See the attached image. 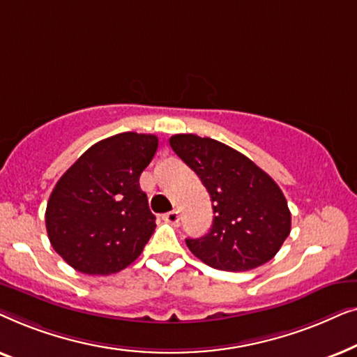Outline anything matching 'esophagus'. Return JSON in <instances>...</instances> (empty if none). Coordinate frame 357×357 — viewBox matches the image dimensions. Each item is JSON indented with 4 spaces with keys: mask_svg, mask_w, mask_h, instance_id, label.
<instances>
[{
    "mask_svg": "<svg viewBox=\"0 0 357 357\" xmlns=\"http://www.w3.org/2000/svg\"><path fill=\"white\" fill-rule=\"evenodd\" d=\"M162 219H164L165 222L174 224V226H178V222H180V214H178V211H169V213L164 214Z\"/></svg>",
    "mask_w": 357,
    "mask_h": 357,
    "instance_id": "esophagus-1",
    "label": "esophagus"
}]
</instances>
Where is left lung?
<instances>
[{"label": "left lung", "instance_id": "8db88e82", "mask_svg": "<svg viewBox=\"0 0 357 357\" xmlns=\"http://www.w3.org/2000/svg\"><path fill=\"white\" fill-rule=\"evenodd\" d=\"M169 143L213 203V226L203 237L185 241L190 252L208 266L234 273L270 261L291 232V211L275 180L216 139L174 135Z\"/></svg>", "mask_w": 357, "mask_h": 357}]
</instances>
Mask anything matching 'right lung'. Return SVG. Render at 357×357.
Masks as SVG:
<instances>
[{
  "instance_id": "right-lung-1",
  "label": "right lung",
  "mask_w": 357,
  "mask_h": 357,
  "mask_svg": "<svg viewBox=\"0 0 357 357\" xmlns=\"http://www.w3.org/2000/svg\"><path fill=\"white\" fill-rule=\"evenodd\" d=\"M154 135L126 131L91 146L58 180L45 211L52 247L84 275H112L141 255L155 229L139 175Z\"/></svg>"
}]
</instances>
